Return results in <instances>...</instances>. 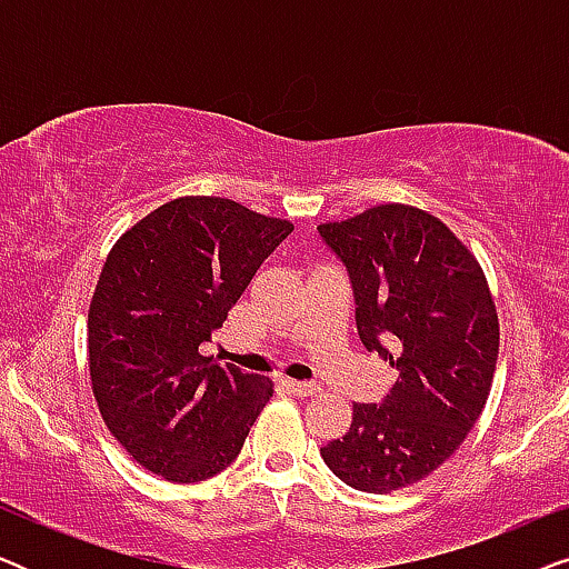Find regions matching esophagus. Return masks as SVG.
<instances>
[{
  "instance_id": "obj_1",
  "label": "esophagus",
  "mask_w": 569,
  "mask_h": 569,
  "mask_svg": "<svg viewBox=\"0 0 569 569\" xmlns=\"http://www.w3.org/2000/svg\"><path fill=\"white\" fill-rule=\"evenodd\" d=\"M284 386L290 388L295 396H316L321 388L316 383H308V380H284Z\"/></svg>"
}]
</instances>
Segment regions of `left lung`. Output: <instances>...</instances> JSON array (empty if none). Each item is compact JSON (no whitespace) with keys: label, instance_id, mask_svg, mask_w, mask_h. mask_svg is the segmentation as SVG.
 I'll use <instances>...</instances> for the list:
<instances>
[{"label":"left lung","instance_id":"8db88e82","mask_svg":"<svg viewBox=\"0 0 569 569\" xmlns=\"http://www.w3.org/2000/svg\"><path fill=\"white\" fill-rule=\"evenodd\" d=\"M318 232L347 267L362 345L399 370L321 456L345 485L388 495L430 477L477 425L500 349L495 300L469 248L417 207L380 204Z\"/></svg>","mask_w":569,"mask_h":569}]
</instances>
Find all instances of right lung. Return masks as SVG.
<instances>
[{
	"instance_id": "obj_1",
	"label": "right lung",
	"mask_w": 569,
	"mask_h": 569,
	"mask_svg": "<svg viewBox=\"0 0 569 569\" xmlns=\"http://www.w3.org/2000/svg\"><path fill=\"white\" fill-rule=\"evenodd\" d=\"M290 232L238 201L181 197L116 240L88 313L90 380L106 427L147 471L191 485L238 458L274 383L199 347Z\"/></svg>"
}]
</instances>
